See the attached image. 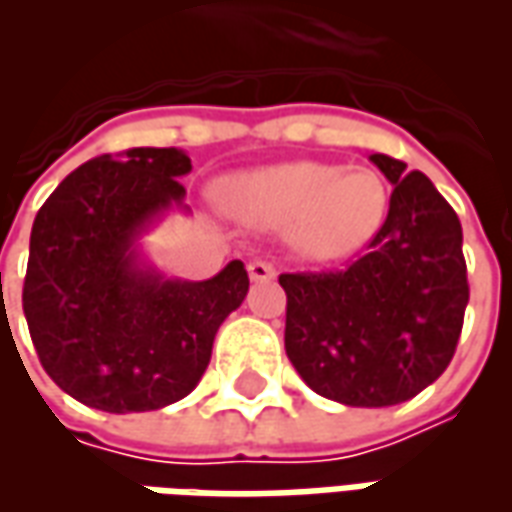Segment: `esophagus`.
<instances>
[{"label":"esophagus","instance_id":"esophagus-1","mask_svg":"<svg viewBox=\"0 0 512 512\" xmlns=\"http://www.w3.org/2000/svg\"><path fill=\"white\" fill-rule=\"evenodd\" d=\"M274 277H277V268L271 266L268 260H252L249 263V279L252 282H271Z\"/></svg>","mask_w":512,"mask_h":512}]
</instances>
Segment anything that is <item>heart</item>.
Returning a JSON list of instances; mask_svg holds the SVG:
<instances>
[{"label":"heart","mask_w":512,"mask_h":512,"mask_svg":"<svg viewBox=\"0 0 512 512\" xmlns=\"http://www.w3.org/2000/svg\"><path fill=\"white\" fill-rule=\"evenodd\" d=\"M222 202L238 222L282 230L307 263H334L362 252L389 211V186L370 167L285 161L222 183Z\"/></svg>","instance_id":"1"}]
</instances>
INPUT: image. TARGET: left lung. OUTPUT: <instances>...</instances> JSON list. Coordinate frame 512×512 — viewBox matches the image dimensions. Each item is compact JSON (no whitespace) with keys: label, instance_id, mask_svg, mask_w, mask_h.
<instances>
[{"label":"left lung","instance_id":"8db88e82","mask_svg":"<svg viewBox=\"0 0 512 512\" xmlns=\"http://www.w3.org/2000/svg\"><path fill=\"white\" fill-rule=\"evenodd\" d=\"M395 186L384 227L345 271L282 274L285 351L312 392L343 406L384 408L447 370L469 304L463 233L422 172L373 153Z\"/></svg>","mask_w":512,"mask_h":512}]
</instances>
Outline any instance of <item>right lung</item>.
I'll use <instances>...</instances> for the list:
<instances>
[{
  "instance_id": "obj_1",
  "label": "right lung",
  "mask_w": 512,
  "mask_h": 512,
  "mask_svg": "<svg viewBox=\"0 0 512 512\" xmlns=\"http://www.w3.org/2000/svg\"><path fill=\"white\" fill-rule=\"evenodd\" d=\"M191 158L178 147L98 156L35 216L24 315L40 365L62 392L109 414L156 411L200 384L213 337L241 307L249 277L230 260L189 282L147 263L139 238L183 205Z\"/></svg>"
}]
</instances>
